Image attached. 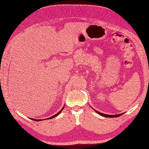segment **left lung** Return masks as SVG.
<instances>
[{
  "label": "left lung",
  "mask_w": 149,
  "mask_h": 149,
  "mask_svg": "<svg viewBox=\"0 0 149 149\" xmlns=\"http://www.w3.org/2000/svg\"><path fill=\"white\" fill-rule=\"evenodd\" d=\"M95 111L97 112V114H99L102 116L106 117V118H117V117H119V116H121L122 114H123V113H122V114H116V115H108V114H105L101 113V112H99V111H97L96 110H95Z\"/></svg>",
  "instance_id": "left-lung-1"
}]
</instances>
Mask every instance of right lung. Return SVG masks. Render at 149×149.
<instances>
[{"label":"right lung","instance_id":"add662e5","mask_svg":"<svg viewBox=\"0 0 149 149\" xmlns=\"http://www.w3.org/2000/svg\"><path fill=\"white\" fill-rule=\"evenodd\" d=\"M63 108H64V106L63 107V108H62V109L59 111V112H58V113H56L55 115H54V116H52V117H50V118H47V119H53V118H55V117H56V116H58V115H59L60 114V112H61V111L63 110ZM31 119H32V120H36V121H40V120H42L41 119H32V118H31Z\"/></svg>","mask_w":149,"mask_h":149}]
</instances>
